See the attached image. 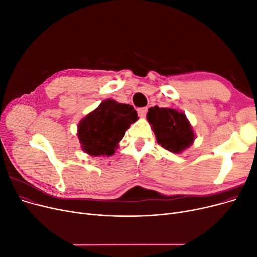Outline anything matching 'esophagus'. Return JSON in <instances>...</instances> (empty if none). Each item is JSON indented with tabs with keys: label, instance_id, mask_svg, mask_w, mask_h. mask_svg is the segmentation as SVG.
<instances>
[{
	"label": "esophagus",
	"instance_id": "34e87169",
	"mask_svg": "<svg viewBox=\"0 0 257 257\" xmlns=\"http://www.w3.org/2000/svg\"><path fill=\"white\" fill-rule=\"evenodd\" d=\"M146 113H148V107H140L138 108V114L140 117H144L146 115Z\"/></svg>",
	"mask_w": 257,
	"mask_h": 257
}]
</instances>
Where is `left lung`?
Instances as JSON below:
<instances>
[{
    "instance_id": "8db88e82",
    "label": "left lung",
    "mask_w": 257,
    "mask_h": 257,
    "mask_svg": "<svg viewBox=\"0 0 257 257\" xmlns=\"http://www.w3.org/2000/svg\"><path fill=\"white\" fill-rule=\"evenodd\" d=\"M149 122L152 124L159 144L169 152L180 154L193 143L195 135L186 115L175 108H149Z\"/></svg>"
}]
</instances>
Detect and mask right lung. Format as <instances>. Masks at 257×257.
I'll use <instances>...</instances> for the list:
<instances>
[{
    "instance_id": "add662e5",
    "label": "right lung",
    "mask_w": 257,
    "mask_h": 257,
    "mask_svg": "<svg viewBox=\"0 0 257 257\" xmlns=\"http://www.w3.org/2000/svg\"><path fill=\"white\" fill-rule=\"evenodd\" d=\"M138 120L133 105L103 100L79 121L77 136L81 149L90 156H112L126 130Z\"/></svg>"
}]
</instances>
